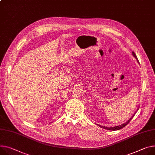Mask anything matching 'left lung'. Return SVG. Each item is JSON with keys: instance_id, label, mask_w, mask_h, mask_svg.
<instances>
[{"instance_id": "left-lung-1", "label": "left lung", "mask_w": 155, "mask_h": 155, "mask_svg": "<svg viewBox=\"0 0 155 155\" xmlns=\"http://www.w3.org/2000/svg\"><path fill=\"white\" fill-rule=\"evenodd\" d=\"M132 54L133 55V56L136 59V60H137V62L138 63V64H140V63H139V61H138V59H137V55H135V52H133L132 51ZM138 108H139V107L137 108V110L135 111V113L133 114V116L127 120V121L125 123H124V124H121V125H117V126H115V127H105V126H102V125H98V124H97L98 126L100 127H101V128H103V129H106V130H120V129H122L123 127H124L125 126H126L128 124H129V122L132 119V118L134 117V116H135V114H136V112L138 110Z\"/></svg>"}]
</instances>
